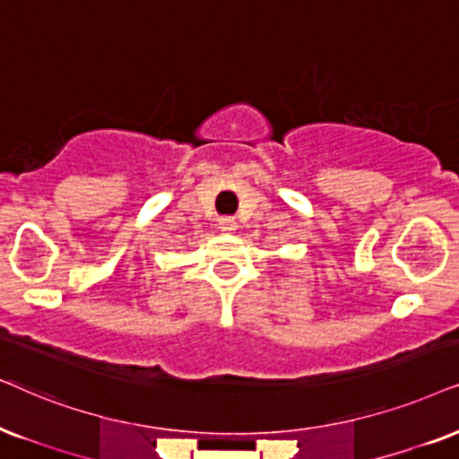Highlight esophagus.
Segmentation results:
<instances>
[{"mask_svg": "<svg viewBox=\"0 0 459 459\" xmlns=\"http://www.w3.org/2000/svg\"><path fill=\"white\" fill-rule=\"evenodd\" d=\"M218 229L222 230V233H233L237 229V220L233 216H222L218 220Z\"/></svg>", "mask_w": 459, "mask_h": 459, "instance_id": "34e87169", "label": "esophagus"}]
</instances>
